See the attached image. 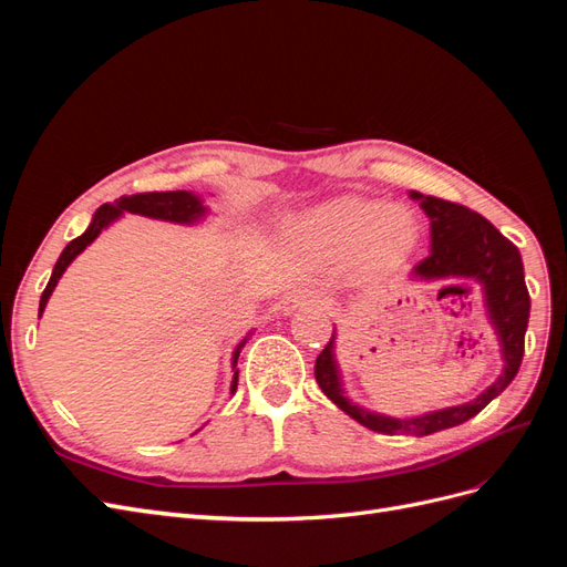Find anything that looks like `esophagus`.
Instances as JSON below:
<instances>
[{"label":"esophagus","instance_id":"obj_1","mask_svg":"<svg viewBox=\"0 0 567 567\" xmlns=\"http://www.w3.org/2000/svg\"><path fill=\"white\" fill-rule=\"evenodd\" d=\"M321 307H326V298L319 293V290H312V288L293 290V293H288L281 302L284 315H293L298 310H321Z\"/></svg>","mask_w":567,"mask_h":567}]
</instances>
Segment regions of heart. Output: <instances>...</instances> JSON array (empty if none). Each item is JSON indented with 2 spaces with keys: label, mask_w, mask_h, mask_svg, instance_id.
<instances>
[{
  "label": "heart",
  "mask_w": 567,
  "mask_h": 567,
  "mask_svg": "<svg viewBox=\"0 0 567 567\" xmlns=\"http://www.w3.org/2000/svg\"><path fill=\"white\" fill-rule=\"evenodd\" d=\"M300 241L326 257L354 250L364 269L400 265L421 241V219L402 203L338 196L296 219Z\"/></svg>",
  "instance_id": "1"
}]
</instances>
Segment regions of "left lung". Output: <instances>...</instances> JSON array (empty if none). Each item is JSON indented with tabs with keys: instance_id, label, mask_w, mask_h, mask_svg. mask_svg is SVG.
<instances>
[{
	"instance_id": "8db88e82",
	"label": "left lung",
	"mask_w": 567,
	"mask_h": 567,
	"mask_svg": "<svg viewBox=\"0 0 567 567\" xmlns=\"http://www.w3.org/2000/svg\"><path fill=\"white\" fill-rule=\"evenodd\" d=\"M409 198L421 205L431 219V252L409 271L411 281H450L471 279L480 286L487 323L499 342L502 373L492 385L471 402L425 411L419 416H388L367 409L348 398L342 369L338 364V329L331 342L321 350L315 364V375L321 392L350 419L369 431L383 435H433L437 431L466 423L477 411H483L494 398L516 379L525 352V331L529 319V293L525 286L520 250L496 229L483 215L468 210L466 205L409 192Z\"/></svg>"
}]
</instances>
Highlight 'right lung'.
Listing matches in <instances>:
<instances>
[{"label":"right lung","mask_w":567,"mask_h":567,"mask_svg":"<svg viewBox=\"0 0 567 567\" xmlns=\"http://www.w3.org/2000/svg\"><path fill=\"white\" fill-rule=\"evenodd\" d=\"M142 215L148 219H161V221H169V225H182V227H200L205 219L210 217V205L205 203V198L200 194L194 192H161V194H136V196H123L117 198L115 203L109 205H101V208L94 213L90 227L84 229L78 238H73L71 244L63 248V252L59 255V260L54 265V271H51V279L44 288V293L40 298V312L38 317L44 315L47 310V302L54 293V288L59 286V279L63 277V271L73 265L75 257L87 250L96 238L104 234L109 227H113L117 219H123V215ZM252 336V331H248L241 340H238V346L231 352V371H234V379L229 385V392H236L238 385V354H241L244 346L248 342V338Z\"/></svg>","instance_id":"obj_1"}]
</instances>
